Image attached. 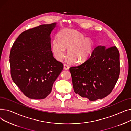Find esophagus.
I'll list each match as a JSON object with an SVG mask.
<instances>
[{
    "label": "esophagus",
    "mask_w": 131,
    "mask_h": 131,
    "mask_svg": "<svg viewBox=\"0 0 131 131\" xmlns=\"http://www.w3.org/2000/svg\"><path fill=\"white\" fill-rule=\"evenodd\" d=\"M64 69H65V70H68V69H69V66H68V65H67V64H64Z\"/></svg>",
    "instance_id": "34e87169"
}]
</instances>
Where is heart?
Returning <instances> with one entry per match:
<instances>
[{
    "label": "heart",
    "instance_id": "heart-1",
    "mask_svg": "<svg viewBox=\"0 0 131 131\" xmlns=\"http://www.w3.org/2000/svg\"><path fill=\"white\" fill-rule=\"evenodd\" d=\"M58 38L53 40L52 51L57 60L61 61L66 56L73 63H81L91 53L94 43L82 33L71 29H65L58 34Z\"/></svg>",
    "mask_w": 131,
    "mask_h": 131
}]
</instances>
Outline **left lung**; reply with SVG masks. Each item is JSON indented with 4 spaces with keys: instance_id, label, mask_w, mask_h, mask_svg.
Wrapping results in <instances>:
<instances>
[{
    "instance_id": "left-lung-1",
    "label": "left lung",
    "mask_w": 131,
    "mask_h": 131,
    "mask_svg": "<svg viewBox=\"0 0 131 131\" xmlns=\"http://www.w3.org/2000/svg\"><path fill=\"white\" fill-rule=\"evenodd\" d=\"M74 92L90 101L112 91L120 73L119 52L116 46H98L83 63L70 68Z\"/></svg>"
}]
</instances>
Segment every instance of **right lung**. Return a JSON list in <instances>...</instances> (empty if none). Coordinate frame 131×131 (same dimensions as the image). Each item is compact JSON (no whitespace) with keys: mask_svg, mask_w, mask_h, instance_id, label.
Here are the masks:
<instances>
[{"mask_svg":"<svg viewBox=\"0 0 131 131\" xmlns=\"http://www.w3.org/2000/svg\"><path fill=\"white\" fill-rule=\"evenodd\" d=\"M56 23L42 24L22 32L11 48L12 79L24 94L31 99L46 98L64 65L55 59L50 34Z\"/></svg>","mask_w":131,"mask_h":131,"instance_id":"obj_1","label":"right lung"}]
</instances>
